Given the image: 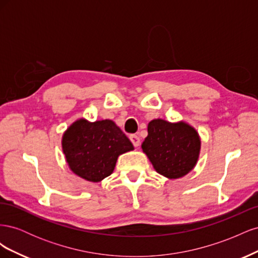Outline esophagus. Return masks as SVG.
I'll return each instance as SVG.
<instances>
[{
  "mask_svg": "<svg viewBox=\"0 0 258 258\" xmlns=\"http://www.w3.org/2000/svg\"><path fill=\"white\" fill-rule=\"evenodd\" d=\"M130 141L132 142V144L135 145V147H138L140 145V138L136 135H131L130 136Z\"/></svg>",
  "mask_w": 258,
  "mask_h": 258,
  "instance_id": "esophagus-1",
  "label": "esophagus"
}]
</instances>
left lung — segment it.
Segmentation results:
<instances>
[{
	"label": "left lung",
	"instance_id": "8db88e82",
	"mask_svg": "<svg viewBox=\"0 0 258 258\" xmlns=\"http://www.w3.org/2000/svg\"><path fill=\"white\" fill-rule=\"evenodd\" d=\"M142 150L157 172L168 178H179L196 166L201 141L198 132L184 121L153 119Z\"/></svg>",
	"mask_w": 258,
	"mask_h": 258
}]
</instances>
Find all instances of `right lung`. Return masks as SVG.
I'll return each instance as SVG.
<instances>
[{"mask_svg":"<svg viewBox=\"0 0 258 258\" xmlns=\"http://www.w3.org/2000/svg\"><path fill=\"white\" fill-rule=\"evenodd\" d=\"M132 150L130 140L110 119L89 122L81 118L62 137V151L70 169L93 183L111 175L118 156Z\"/></svg>","mask_w":258,"mask_h":258,"instance_id":"obj_1","label":"right lung"}]
</instances>
